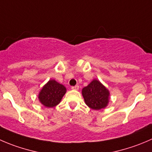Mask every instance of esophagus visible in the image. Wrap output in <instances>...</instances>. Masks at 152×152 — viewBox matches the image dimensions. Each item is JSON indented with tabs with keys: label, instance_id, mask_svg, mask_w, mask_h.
<instances>
[{
	"label": "esophagus",
	"instance_id": "1",
	"mask_svg": "<svg viewBox=\"0 0 152 152\" xmlns=\"http://www.w3.org/2000/svg\"><path fill=\"white\" fill-rule=\"evenodd\" d=\"M71 88H72V89H73V90H79V85H75V86L71 87Z\"/></svg>",
	"mask_w": 152,
	"mask_h": 152
}]
</instances>
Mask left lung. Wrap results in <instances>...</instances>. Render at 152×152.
I'll use <instances>...</instances> for the list:
<instances>
[{
    "label": "left lung",
    "instance_id": "obj_1",
    "mask_svg": "<svg viewBox=\"0 0 152 152\" xmlns=\"http://www.w3.org/2000/svg\"><path fill=\"white\" fill-rule=\"evenodd\" d=\"M82 96L88 107L94 110H99L107 106L109 91L95 79L82 89Z\"/></svg>",
    "mask_w": 152,
    "mask_h": 152
}]
</instances>
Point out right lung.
Listing matches in <instances>:
<instances>
[{
	"label": "right lung",
	"mask_w": 152,
	"mask_h": 152,
	"mask_svg": "<svg viewBox=\"0 0 152 152\" xmlns=\"http://www.w3.org/2000/svg\"><path fill=\"white\" fill-rule=\"evenodd\" d=\"M65 93L66 88L64 85L55 80H50L39 93V99L44 105L52 107L60 102Z\"/></svg>",
	"instance_id": "obj_1"
}]
</instances>
